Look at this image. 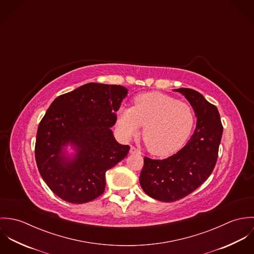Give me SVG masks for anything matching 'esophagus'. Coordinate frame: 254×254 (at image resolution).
<instances>
[{"mask_svg": "<svg viewBox=\"0 0 254 254\" xmlns=\"http://www.w3.org/2000/svg\"><path fill=\"white\" fill-rule=\"evenodd\" d=\"M130 153H141V151L137 148V147H135L134 145H131V148H130Z\"/></svg>", "mask_w": 254, "mask_h": 254, "instance_id": "34e87169", "label": "esophagus"}]
</instances>
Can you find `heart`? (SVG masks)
<instances>
[{"label":"heart","instance_id":"obj_1","mask_svg":"<svg viewBox=\"0 0 254 254\" xmlns=\"http://www.w3.org/2000/svg\"><path fill=\"white\" fill-rule=\"evenodd\" d=\"M117 124L125 139L138 135L145 125L143 139L148 151L166 156L178 151L190 137L194 113L190 105L152 92L138 96L134 107L120 109Z\"/></svg>","mask_w":254,"mask_h":254}]
</instances>
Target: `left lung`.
<instances>
[{
	"instance_id": "8db88e82",
	"label": "left lung",
	"mask_w": 254,
	"mask_h": 254,
	"mask_svg": "<svg viewBox=\"0 0 254 254\" xmlns=\"http://www.w3.org/2000/svg\"><path fill=\"white\" fill-rule=\"evenodd\" d=\"M190 102L197 117L195 130L186 145L165 159L145 156L140 184L150 197L172 202L196 190L212 173L223 133L220 114L214 105L189 88L174 90Z\"/></svg>"
}]
</instances>
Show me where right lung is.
Instances as JSON below:
<instances>
[{
    "label": "right lung",
    "mask_w": 254,
    "mask_h": 254,
    "mask_svg": "<svg viewBox=\"0 0 254 254\" xmlns=\"http://www.w3.org/2000/svg\"><path fill=\"white\" fill-rule=\"evenodd\" d=\"M128 90L120 85L85 84L59 96L37 131L38 170L49 188L71 203L94 200L105 191L106 172L127 156L130 146L118 144L110 127ZM70 142L77 153L62 155Z\"/></svg>",
    "instance_id": "right-lung-1"
}]
</instances>
